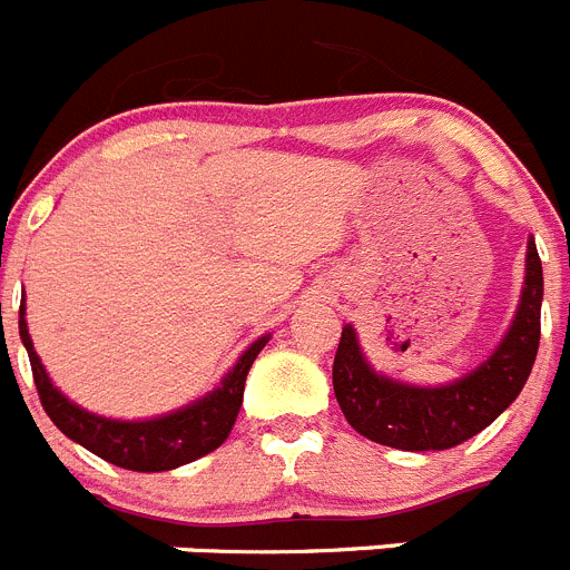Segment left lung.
I'll list each match as a JSON object with an SVG mask.
<instances>
[{
  "label": "left lung",
  "mask_w": 570,
  "mask_h": 570,
  "mask_svg": "<svg viewBox=\"0 0 570 570\" xmlns=\"http://www.w3.org/2000/svg\"><path fill=\"white\" fill-rule=\"evenodd\" d=\"M542 262L528 236L520 305L500 345L445 385H411L374 371L354 325H345L334 360V394L356 434L400 451H445L491 425L520 396L540 347Z\"/></svg>",
  "instance_id": "1"
}]
</instances>
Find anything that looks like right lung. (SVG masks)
I'll return each mask as SVG.
<instances>
[{"label":"right lung","mask_w":570,"mask_h":570,"mask_svg":"<svg viewBox=\"0 0 570 570\" xmlns=\"http://www.w3.org/2000/svg\"><path fill=\"white\" fill-rule=\"evenodd\" d=\"M19 336H22V345L30 356L33 382H37L39 400H42L45 414L50 416V422L68 440L88 448L90 454L102 456L110 465L142 473L188 465V462L210 454V451H216L228 440L230 428H234L236 416H239L242 394H245V380H248L250 365H254L259 351L271 340V334H265L256 342H250L242 351L239 360L234 362V367L223 376V382L205 396H199V400L176 407L170 414L150 416V420H110V416H99L94 411L79 407L77 402H70L50 382L42 360L33 351V340L28 334L24 299L22 308H19Z\"/></svg>","instance_id":"add662e5"}]
</instances>
